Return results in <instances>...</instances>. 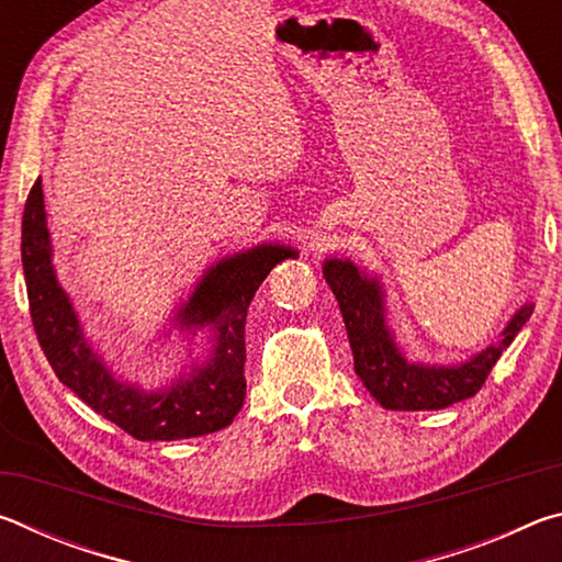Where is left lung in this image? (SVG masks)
<instances>
[{"instance_id":"obj_1","label":"left lung","mask_w":562,"mask_h":562,"mask_svg":"<svg viewBox=\"0 0 562 562\" xmlns=\"http://www.w3.org/2000/svg\"><path fill=\"white\" fill-rule=\"evenodd\" d=\"M325 278L339 302L355 355V372L369 394L392 412H429L479 394L503 349L516 339L532 312V304L520 307L498 345L486 347L461 367H422L408 364L389 335L376 280H369L355 265L341 260L325 262Z\"/></svg>"}]
</instances>
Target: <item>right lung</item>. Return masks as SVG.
<instances>
[{
	"mask_svg": "<svg viewBox=\"0 0 562 562\" xmlns=\"http://www.w3.org/2000/svg\"><path fill=\"white\" fill-rule=\"evenodd\" d=\"M288 258H294V250L262 245L207 270L178 319L186 327H215L213 359L168 392L146 394L119 384L81 335L76 312L52 268L42 180L32 186L22 215L26 297L40 347L56 376L81 402L138 441L193 439L231 426L245 402L247 307L274 265Z\"/></svg>",
	"mask_w": 562,
	"mask_h": 562,
	"instance_id": "add662e5",
	"label": "right lung"
}]
</instances>
